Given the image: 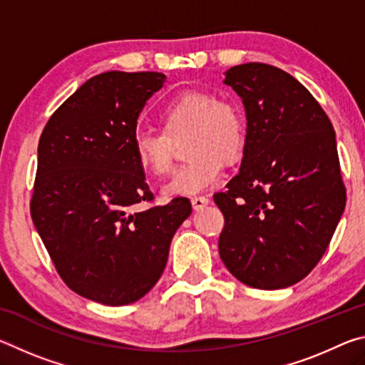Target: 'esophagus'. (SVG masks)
I'll return each instance as SVG.
<instances>
[{"label":"esophagus","instance_id":"esophagus-1","mask_svg":"<svg viewBox=\"0 0 365 365\" xmlns=\"http://www.w3.org/2000/svg\"><path fill=\"white\" fill-rule=\"evenodd\" d=\"M209 205V197L207 196H195L191 197V206H193L195 211H200V209L206 207Z\"/></svg>","mask_w":365,"mask_h":365}]
</instances>
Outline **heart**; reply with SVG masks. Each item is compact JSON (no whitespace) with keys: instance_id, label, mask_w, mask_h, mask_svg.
I'll list each match as a JSON object with an SVG mask.
<instances>
[{"instance_id":"1","label":"heart","mask_w":365,"mask_h":365,"mask_svg":"<svg viewBox=\"0 0 365 365\" xmlns=\"http://www.w3.org/2000/svg\"><path fill=\"white\" fill-rule=\"evenodd\" d=\"M160 132H140L133 138L138 168L153 177L172 170L175 146L185 139L190 160L163 187L165 197L202 193L219 182L224 164L243 156L248 120L240 103L217 98L212 91L187 90L164 104L159 113Z\"/></svg>"}]
</instances>
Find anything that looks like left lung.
<instances>
[{
    "label": "left lung",
    "mask_w": 365,
    "mask_h": 365,
    "mask_svg": "<svg viewBox=\"0 0 365 365\" xmlns=\"http://www.w3.org/2000/svg\"><path fill=\"white\" fill-rule=\"evenodd\" d=\"M248 141L240 174L215 193L225 225L219 255L233 277L259 289L292 287L330 245L346 205L335 130L304 85L279 67H230Z\"/></svg>",
    "instance_id": "1"
}]
</instances>
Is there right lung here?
<instances>
[{
  "instance_id": "right-lung-1",
  "label": "right lung",
  "mask_w": 365,
  "mask_h": 365,
  "mask_svg": "<svg viewBox=\"0 0 365 365\" xmlns=\"http://www.w3.org/2000/svg\"><path fill=\"white\" fill-rule=\"evenodd\" d=\"M164 82L160 72L91 77L54 110L38 141L36 232L66 285L106 306L130 304L156 285L191 214L187 197L137 211L154 200L133 158L137 120Z\"/></svg>"
}]
</instances>
